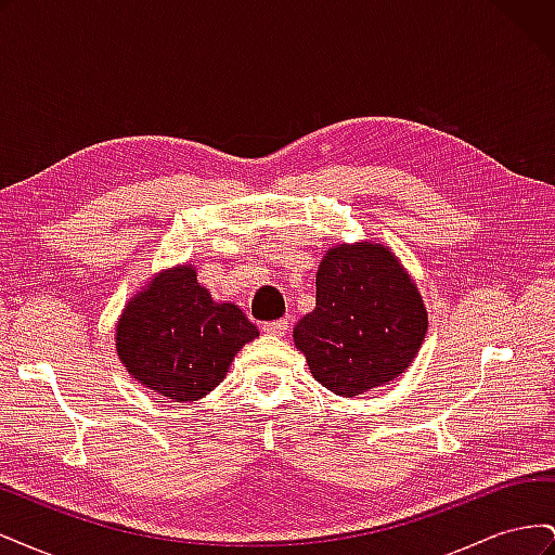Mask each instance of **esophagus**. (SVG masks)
Here are the masks:
<instances>
[{
	"label": "esophagus",
	"instance_id": "34e87169",
	"mask_svg": "<svg viewBox=\"0 0 555 555\" xmlns=\"http://www.w3.org/2000/svg\"><path fill=\"white\" fill-rule=\"evenodd\" d=\"M289 328V322L287 319H275V322H263L261 324V331L268 333V335H284Z\"/></svg>",
	"mask_w": 555,
	"mask_h": 555
}]
</instances>
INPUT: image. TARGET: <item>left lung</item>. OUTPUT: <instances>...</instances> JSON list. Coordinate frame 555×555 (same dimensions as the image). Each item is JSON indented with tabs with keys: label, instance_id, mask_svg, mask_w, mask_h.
Masks as SVG:
<instances>
[{
	"label": "left lung",
	"instance_id": "1",
	"mask_svg": "<svg viewBox=\"0 0 555 555\" xmlns=\"http://www.w3.org/2000/svg\"><path fill=\"white\" fill-rule=\"evenodd\" d=\"M428 328L416 284L377 243L326 251L317 273V306L294 328L312 377L354 398L408 371Z\"/></svg>",
	"mask_w": 555,
	"mask_h": 555
}]
</instances>
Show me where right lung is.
I'll use <instances>...</instances> for the list:
<instances>
[{"instance_id": "obj_1", "label": "right lung", "mask_w": 555, "mask_h": 555, "mask_svg": "<svg viewBox=\"0 0 555 555\" xmlns=\"http://www.w3.org/2000/svg\"><path fill=\"white\" fill-rule=\"evenodd\" d=\"M259 335L238 306L212 304L194 268L162 273L117 324V357L155 393L184 402L210 393L241 347Z\"/></svg>"}]
</instances>
